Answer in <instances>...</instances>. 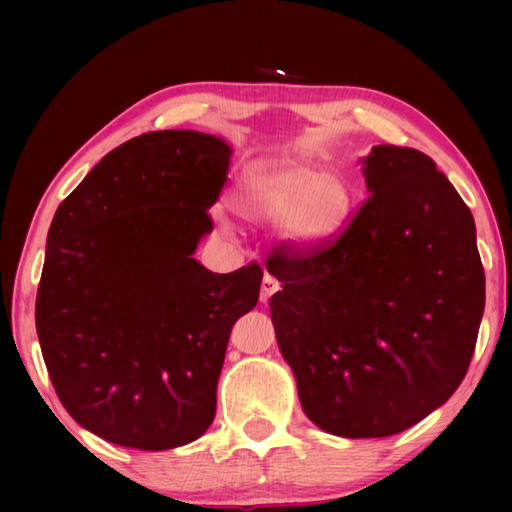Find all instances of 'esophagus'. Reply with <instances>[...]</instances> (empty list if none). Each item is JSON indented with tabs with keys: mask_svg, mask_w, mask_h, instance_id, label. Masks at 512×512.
Instances as JSON below:
<instances>
[{
	"mask_svg": "<svg viewBox=\"0 0 512 512\" xmlns=\"http://www.w3.org/2000/svg\"><path fill=\"white\" fill-rule=\"evenodd\" d=\"M279 288H281L279 281H277L273 275L266 273V275H264V281H262V292H259V301L268 303L270 297H273L275 292H279Z\"/></svg>",
	"mask_w": 512,
	"mask_h": 512,
	"instance_id": "34e87169",
	"label": "esophagus"
}]
</instances>
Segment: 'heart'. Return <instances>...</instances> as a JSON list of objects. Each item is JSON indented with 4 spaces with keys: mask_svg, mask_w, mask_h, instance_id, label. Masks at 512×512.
Returning <instances> with one entry per match:
<instances>
[{
    "mask_svg": "<svg viewBox=\"0 0 512 512\" xmlns=\"http://www.w3.org/2000/svg\"><path fill=\"white\" fill-rule=\"evenodd\" d=\"M228 206L237 217L255 226L279 224V239L292 253L323 250L350 215V189L334 173L310 162L279 160L250 162L239 176Z\"/></svg>",
    "mask_w": 512,
    "mask_h": 512,
    "instance_id": "1",
    "label": "heart"
}]
</instances>
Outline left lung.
I'll return each mask as SVG.
<instances>
[{
	"label": "left lung",
	"mask_w": 512,
	"mask_h": 512,
	"mask_svg": "<svg viewBox=\"0 0 512 512\" xmlns=\"http://www.w3.org/2000/svg\"><path fill=\"white\" fill-rule=\"evenodd\" d=\"M367 184L336 244L268 266L279 352L301 407L341 438L405 431L460 387L484 314L475 222L422 151L376 145L358 158Z\"/></svg>",
	"instance_id": "1"
}]
</instances>
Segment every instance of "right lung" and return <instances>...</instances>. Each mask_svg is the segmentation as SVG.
<instances>
[{"mask_svg":"<svg viewBox=\"0 0 512 512\" xmlns=\"http://www.w3.org/2000/svg\"><path fill=\"white\" fill-rule=\"evenodd\" d=\"M220 136L167 129L110 151L52 217L37 336L65 411L118 447L198 440L233 325L264 270L228 275L195 259L231 165Z\"/></svg>","mask_w":512,"mask_h":512,"instance_id":"obj_1","label":"right lung"}]
</instances>
